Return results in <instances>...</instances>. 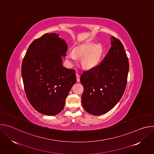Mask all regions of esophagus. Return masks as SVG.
<instances>
[{
  "mask_svg": "<svg viewBox=\"0 0 154 154\" xmlns=\"http://www.w3.org/2000/svg\"><path fill=\"white\" fill-rule=\"evenodd\" d=\"M76 78H77V82H80V76L79 74H76Z\"/></svg>",
  "mask_w": 154,
  "mask_h": 154,
  "instance_id": "esophagus-1",
  "label": "esophagus"
}]
</instances>
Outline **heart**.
I'll use <instances>...</instances> for the list:
<instances>
[{
	"mask_svg": "<svg viewBox=\"0 0 154 154\" xmlns=\"http://www.w3.org/2000/svg\"><path fill=\"white\" fill-rule=\"evenodd\" d=\"M103 54V48L102 45H97L94 42H88L77 47L73 51L67 53L66 58L70 62H75L77 58H82L83 66L91 69L95 68L100 61Z\"/></svg>",
	"mask_w": 154,
	"mask_h": 154,
	"instance_id": "heart-1",
	"label": "heart"
}]
</instances>
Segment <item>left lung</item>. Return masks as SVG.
Segmentation results:
<instances>
[{
  "label": "left lung",
  "instance_id": "left-lung-1",
  "mask_svg": "<svg viewBox=\"0 0 154 154\" xmlns=\"http://www.w3.org/2000/svg\"><path fill=\"white\" fill-rule=\"evenodd\" d=\"M110 38L112 46L103 60L80 77L84 88L82 106L86 112L95 116L112 109L121 99L127 85L128 57L120 40L113 36Z\"/></svg>",
  "mask_w": 154,
  "mask_h": 154
}]
</instances>
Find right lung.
<instances>
[{
    "mask_svg": "<svg viewBox=\"0 0 154 154\" xmlns=\"http://www.w3.org/2000/svg\"><path fill=\"white\" fill-rule=\"evenodd\" d=\"M68 45L56 33H46L29 46L21 74L27 97L37 112L48 116L60 113L76 83L74 69L63 66Z\"/></svg>",
    "mask_w": 154,
    "mask_h": 154,
    "instance_id": "add662e5",
    "label": "right lung"
}]
</instances>
